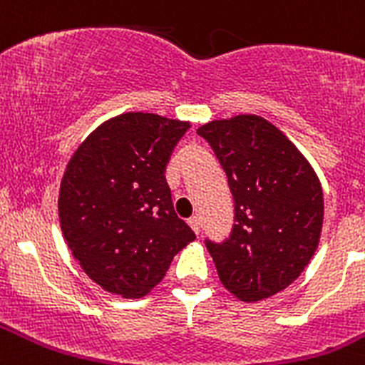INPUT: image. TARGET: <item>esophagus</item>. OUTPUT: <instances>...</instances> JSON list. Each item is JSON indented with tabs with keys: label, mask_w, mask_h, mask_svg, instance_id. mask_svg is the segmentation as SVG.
Returning a JSON list of instances; mask_svg holds the SVG:
<instances>
[{
	"label": "esophagus",
	"mask_w": 365,
	"mask_h": 365,
	"mask_svg": "<svg viewBox=\"0 0 365 365\" xmlns=\"http://www.w3.org/2000/svg\"><path fill=\"white\" fill-rule=\"evenodd\" d=\"M189 226L194 230V233H196V235H200V232H201L200 219H197V217H190L189 219Z\"/></svg>",
	"instance_id": "esophagus-1"
}]
</instances>
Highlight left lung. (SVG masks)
Instances as JSON below:
<instances>
[{
  "label": "left lung",
  "mask_w": 365,
  "mask_h": 365,
  "mask_svg": "<svg viewBox=\"0 0 365 365\" xmlns=\"http://www.w3.org/2000/svg\"><path fill=\"white\" fill-rule=\"evenodd\" d=\"M228 176L235 225L207 242L221 284L240 302L271 298L309 265L323 228L321 182L302 151L260 115L197 128Z\"/></svg>",
  "instance_id": "obj_1"
}]
</instances>
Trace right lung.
Returning a JSON list of instances; mask_svg holds the SVG:
<instances>
[{"label":"right lung","mask_w":365,"mask_h":365,"mask_svg":"<svg viewBox=\"0 0 365 365\" xmlns=\"http://www.w3.org/2000/svg\"><path fill=\"white\" fill-rule=\"evenodd\" d=\"M187 121L128 112L78 146L60 183L63 239L87 277L123 298L148 294L173 257L196 239L165 182Z\"/></svg>","instance_id":"obj_1"}]
</instances>
